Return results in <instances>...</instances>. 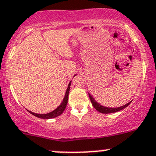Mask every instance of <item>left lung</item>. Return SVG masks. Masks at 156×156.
<instances>
[{
  "label": "left lung",
  "mask_w": 156,
  "mask_h": 156,
  "mask_svg": "<svg viewBox=\"0 0 156 156\" xmlns=\"http://www.w3.org/2000/svg\"><path fill=\"white\" fill-rule=\"evenodd\" d=\"M88 94H89V98H90V100H91V104H92V105L94 106V108H95L97 111L99 112L104 113V114H108V113L117 112L121 111V110H122L123 108H125L127 107V106L129 105L131 103V101H130V102L128 103V104L122 106V107H119V108L104 107V106H102V105H101L100 104H98V102H96L95 100H94V98H92V96H91V94H89V93H88Z\"/></svg>",
  "instance_id": "1"
}]
</instances>
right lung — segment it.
Segmentation results:
<instances>
[{"label":"right lung","mask_w":156,"mask_h":156,"mask_svg":"<svg viewBox=\"0 0 156 156\" xmlns=\"http://www.w3.org/2000/svg\"><path fill=\"white\" fill-rule=\"evenodd\" d=\"M71 82L69 83V85H68V88H67L66 93H65V98H64L63 101L61 104V105L58 106L55 110H54L53 112L50 113H47V114H37V113H34L28 111L30 114H32L33 115L36 116L37 118H40V119H53V118L57 117V116H59L60 115H62L63 113V112L65 111V108H66L67 104H68V94H69V91H70V85H71Z\"/></svg>","instance_id":"1"}]
</instances>
